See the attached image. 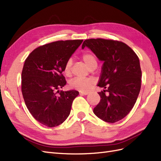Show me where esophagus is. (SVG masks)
Wrapping results in <instances>:
<instances>
[{
    "instance_id": "1",
    "label": "esophagus",
    "mask_w": 161,
    "mask_h": 161,
    "mask_svg": "<svg viewBox=\"0 0 161 161\" xmlns=\"http://www.w3.org/2000/svg\"><path fill=\"white\" fill-rule=\"evenodd\" d=\"M80 95H87V94H88V92L85 91H80Z\"/></svg>"
}]
</instances>
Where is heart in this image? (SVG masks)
I'll return each mask as SVG.
<instances>
[{"label": "heart", "instance_id": "heart-1", "mask_svg": "<svg viewBox=\"0 0 161 161\" xmlns=\"http://www.w3.org/2000/svg\"><path fill=\"white\" fill-rule=\"evenodd\" d=\"M81 58L86 64V65L90 69H96L97 67V59L96 56L93 53L88 52H85L81 56ZM72 67V60L69 59L64 64V73L66 75H70ZM94 81L92 79H81L75 78L70 83V86L72 88L81 90V91H89L92 88Z\"/></svg>", "mask_w": 161, "mask_h": 161}]
</instances>
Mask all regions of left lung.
Segmentation results:
<instances>
[{"mask_svg":"<svg viewBox=\"0 0 161 161\" xmlns=\"http://www.w3.org/2000/svg\"><path fill=\"white\" fill-rule=\"evenodd\" d=\"M85 47L104 62L98 86L105 90L98 92L101 100L93 112L105 122H116L127 116L137 99L142 77L139 58L122 41L90 39L84 41L82 49Z\"/></svg>","mask_w":161,"mask_h":161,"instance_id":"obj_1","label":"left lung"}]
</instances>
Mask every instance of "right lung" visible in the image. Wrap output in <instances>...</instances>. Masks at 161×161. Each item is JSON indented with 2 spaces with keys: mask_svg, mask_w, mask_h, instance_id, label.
<instances>
[{
  "mask_svg": "<svg viewBox=\"0 0 161 161\" xmlns=\"http://www.w3.org/2000/svg\"><path fill=\"white\" fill-rule=\"evenodd\" d=\"M83 40L58 41L35 49L26 58L22 72V92L32 116L47 127L60 125L69 116L79 92L62 91L67 84L64 64Z\"/></svg>",
  "mask_w": 161,
  "mask_h": 161,
  "instance_id": "add662e5",
  "label": "right lung"
}]
</instances>
